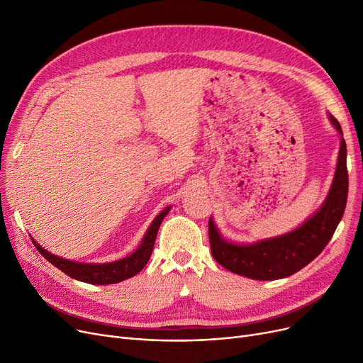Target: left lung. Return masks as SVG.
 <instances>
[{
    "label": "left lung",
    "instance_id": "1",
    "mask_svg": "<svg viewBox=\"0 0 363 363\" xmlns=\"http://www.w3.org/2000/svg\"><path fill=\"white\" fill-rule=\"evenodd\" d=\"M330 119L342 135L338 121ZM349 193L347 148L341 138L338 162L330 194L319 211L297 230L256 244L238 245L225 241L208 219V241L213 259L225 269L257 281H272L290 277L309 264L325 249L345 215Z\"/></svg>",
    "mask_w": 363,
    "mask_h": 363
}]
</instances>
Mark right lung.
Wrapping results in <instances>:
<instances>
[{"instance_id":"right-lung-1","label":"right lung","mask_w":363,"mask_h":363,"mask_svg":"<svg viewBox=\"0 0 363 363\" xmlns=\"http://www.w3.org/2000/svg\"><path fill=\"white\" fill-rule=\"evenodd\" d=\"M170 207H166L163 212L157 215V218L152 220L150 225L148 231L145 233V237L138 247L135 253L130 256L111 262V263H103V264H92V263H76L72 260H66L62 257H57L47 250H44L40 244H36L33 240L32 242L35 247L50 263H52L55 268H59L62 272L69 275L70 278H74L82 282L88 284H97V285H107V284H116L121 281H125L133 275H137L144 266L147 264L151 253L152 247H155V241L157 237V231L160 228V223L163 218L169 213Z\"/></svg>"}]
</instances>
